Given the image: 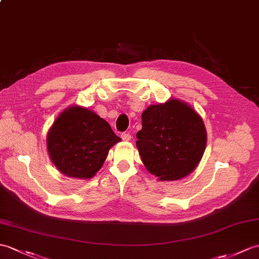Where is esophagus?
I'll use <instances>...</instances> for the list:
<instances>
[{"mask_svg": "<svg viewBox=\"0 0 259 259\" xmlns=\"http://www.w3.org/2000/svg\"><path fill=\"white\" fill-rule=\"evenodd\" d=\"M121 139L123 141H129L131 139V135L129 132H123V134H121Z\"/></svg>", "mask_w": 259, "mask_h": 259, "instance_id": "obj_1", "label": "esophagus"}]
</instances>
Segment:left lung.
Returning <instances> with one entry per match:
<instances>
[{"label": "left lung", "instance_id": "obj_1", "mask_svg": "<svg viewBox=\"0 0 259 259\" xmlns=\"http://www.w3.org/2000/svg\"><path fill=\"white\" fill-rule=\"evenodd\" d=\"M137 148L147 170L160 181H176L194 171L206 147L200 115L185 102L170 99L142 112Z\"/></svg>", "mask_w": 259, "mask_h": 259}]
</instances>
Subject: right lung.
Wrapping results in <instances>:
<instances>
[{
	"label": "right lung",
	"mask_w": 259,
	"mask_h": 259,
	"mask_svg": "<svg viewBox=\"0 0 259 259\" xmlns=\"http://www.w3.org/2000/svg\"><path fill=\"white\" fill-rule=\"evenodd\" d=\"M121 139L97 113L79 106L59 115L47 134V150L59 172L90 179L99 171L111 147Z\"/></svg>",
	"instance_id": "obj_1"
}]
</instances>
